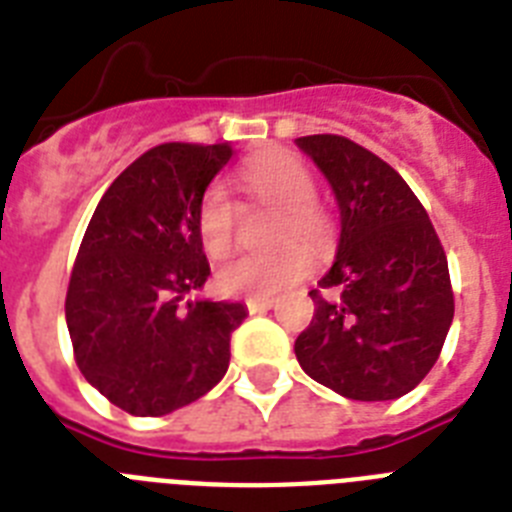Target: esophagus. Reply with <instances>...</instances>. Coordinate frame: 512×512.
Masks as SVG:
<instances>
[{
    "instance_id": "obj_1",
    "label": "esophagus",
    "mask_w": 512,
    "mask_h": 512,
    "mask_svg": "<svg viewBox=\"0 0 512 512\" xmlns=\"http://www.w3.org/2000/svg\"><path fill=\"white\" fill-rule=\"evenodd\" d=\"M273 304H276V299H247V309L252 315H257V312H268Z\"/></svg>"
}]
</instances>
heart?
<instances>
[{
  "mask_svg": "<svg viewBox=\"0 0 512 512\" xmlns=\"http://www.w3.org/2000/svg\"><path fill=\"white\" fill-rule=\"evenodd\" d=\"M234 182L255 203L281 210V218L270 239V244L278 249L270 255H244L231 260L218 273V286L226 294L270 299L302 281L312 268V257L307 249L289 242L322 247L330 236V218L315 203L317 182L312 171L286 150H270L252 158L236 171ZM195 226L205 255L213 260H221L234 249L239 208L221 184L208 187L200 197Z\"/></svg>",
  "mask_w": 512,
  "mask_h": 512,
  "instance_id": "obj_1",
  "label": "heart"
}]
</instances>
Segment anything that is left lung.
<instances>
[{
    "mask_svg": "<svg viewBox=\"0 0 512 512\" xmlns=\"http://www.w3.org/2000/svg\"><path fill=\"white\" fill-rule=\"evenodd\" d=\"M341 210L336 263L309 291L294 343L312 380L351 401H393L435 367L453 322L448 257L419 197L372 150L341 135L296 140Z\"/></svg>",
    "mask_w": 512,
    "mask_h": 512,
    "instance_id": "obj_1",
    "label": "left lung"
}]
</instances>
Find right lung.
I'll list each match as a JSON object with an SVG mask.
<instances>
[{
    "mask_svg": "<svg viewBox=\"0 0 512 512\" xmlns=\"http://www.w3.org/2000/svg\"><path fill=\"white\" fill-rule=\"evenodd\" d=\"M229 143L145 150L103 192L72 265L64 315L85 380L132 416L203 398L229 369L247 309L184 302L210 276L195 213Z\"/></svg>",
    "mask_w": 512,
    "mask_h": 512,
    "instance_id": "add662e5",
    "label": "right lung"
}]
</instances>
